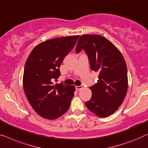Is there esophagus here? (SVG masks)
<instances>
[{
  "mask_svg": "<svg viewBox=\"0 0 148 148\" xmlns=\"http://www.w3.org/2000/svg\"><path fill=\"white\" fill-rule=\"evenodd\" d=\"M82 87H83L82 86H76V90H80L82 88Z\"/></svg>",
  "mask_w": 148,
  "mask_h": 148,
  "instance_id": "34e87169",
  "label": "esophagus"
}]
</instances>
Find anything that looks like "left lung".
Wrapping results in <instances>:
<instances>
[{"label":"left lung","mask_w":148,"mask_h":148,"mask_svg":"<svg viewBox=\"0 0 148 148\" xmlns=\"http://www.w3.org/2000/svg\"><path fill=\"white\" fill-rule=\"evenodd\" d=\"M84 50L92 70L99 72L97 83L90 86L92 97L85 103L89 111L107 117L119 109L128 88L127 69L119 50L101 35H84L77 43L76 52Z\"/></svg>","instance_id":"1"}]
</instances>
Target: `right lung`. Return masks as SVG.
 I'll use <instances>...</instances> for the list:
<instances>
[{
	"mask_svg": "<svg viewBox=\"0 0 148 148\" xmlns=\"http://www.w3.org/2000/svg\"><path fill=\"white\" fill-rule=\"evenodd\" d=\"M78 37H62L39 43L26 61L23 79L25 93L34 111L47 119L60 117L70 106L75 86L63 83L53 85L52 80L61 75L60 65Z\"/></svg>",
	"mask_w": 148,
	"mask_h": 148,
	"instance_id": "add662e5",
	"label": "right lung"
}]
</instances>
